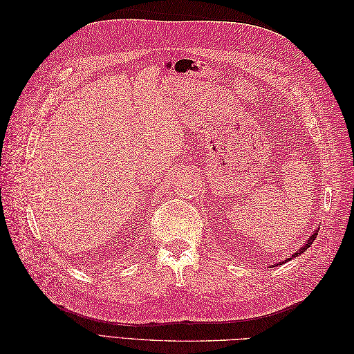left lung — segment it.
<instances>
[{"instance_id":"left-lung-1","label":"left lung","mask_w":354,"mask_h":354,"mask_svg":"<svg viewBox=\"0 0 354 354\" xmlns=\"http://www.w3.org/2000/svg\"><path fill=\"white\" fill-rule=\"evenodd\" d=\"M316 236H317V230H316V232H315V233L312 234V236H308L307 242H306V243H304V245L301 246V248H299V250H298V251H297L295 254H292V257H289V259H288V260H292V259H294V257H298L299 254H303L304 251H307V248H308V246H310V245H312V243H313V241L316 239ZM288 260H285V261H288ZM285 261H282V264H283ZM274 266H279V264H274Z\"/></svg>"}]
</instances>
